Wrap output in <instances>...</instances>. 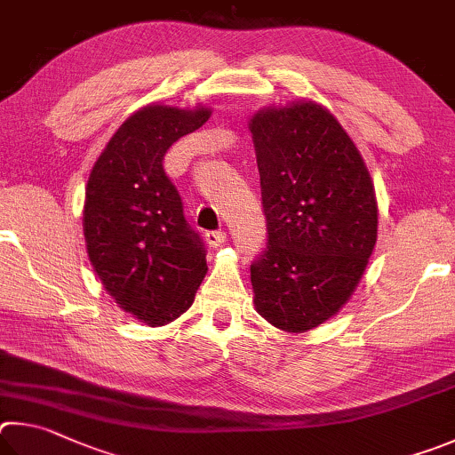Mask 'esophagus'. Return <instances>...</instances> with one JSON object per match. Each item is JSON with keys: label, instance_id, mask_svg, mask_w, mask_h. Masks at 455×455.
Wrapping results in <instances>:
<instances>
[{"label": "esophagus", "instance_id": "esophagus-1", "mask_svg": "<svg viewBox=\"0 0 455 455\" xmlns=\"http://www.w3.org/2000/svg\"><path fill=\"white\" fill-rule=\"evenodd\" d=\"M205 242L210 243L212 248H218V245L226 242V232H221V229H218V232H205Z\"/></svg>", "mask_w": 455, "mask_h": 455}]
</instances>
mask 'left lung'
Wrapping results in <instances>:
<instances>
[{"instance_id": "obj_1", "label": "left lung", "mask_w": 455, "mask_h": 455, "mask_svg": "<svg viewBox=\"0 0 455 455\" xmlns=\"http://www.w3.org/2000/svg\"><path fill=\"white\" fill-rule=\"evenodd\" d=\"M267 243L251 264L256 309L277 330H314L344 307L378 240V202L355 143L314 101L250 119Z\"/></svg>"}]
</instances>
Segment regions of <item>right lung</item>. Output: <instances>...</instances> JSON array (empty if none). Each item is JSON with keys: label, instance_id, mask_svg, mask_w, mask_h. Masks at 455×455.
Instances as JSON below:
<instances>
[{"label": "right lung", "instance_id": "obj_1", "mask_svg": "<svg viewBox=\"0 0 455 455\" xmlns=\"http://www.w3.org/2000/svg\"><path fill=\"white\" fill-rule=\"evenodd\" d=\"M212 109L146 106L111 135L85 188L87 256L124 312L164 325L194 304L205 277V245L183 215L164 156Z\"/></svg>", "mask_w": 455, "mask_h": 455}]
</instances>
